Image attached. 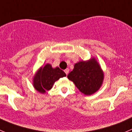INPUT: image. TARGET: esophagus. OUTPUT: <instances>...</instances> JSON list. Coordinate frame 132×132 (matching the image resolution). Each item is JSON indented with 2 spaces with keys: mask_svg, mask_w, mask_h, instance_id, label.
Listing matches in <instances>:
<instances>
[{
  "mask_svg": "<svg viewBox=\"0 0 132 132\" xmlns=\"http://www.w3.org/2000/svg\"><path fill=\"white\" fill-rule=\"evenodd\" d=\"M64 72H65V73H66V75L68 74V73H69V69L68 68L66 69V70H64Z\"/></svg>",
  "mask_w": 132,
  "mask_h": 132,
  "instance_id": "1",
  "label": "esophagus"
}]
</instances>
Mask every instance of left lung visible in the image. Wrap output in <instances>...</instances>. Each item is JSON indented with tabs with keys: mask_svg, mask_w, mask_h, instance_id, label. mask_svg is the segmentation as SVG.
Returning <instances> with one entry per match:
<instances>
[{
	"mask_svg": "<svg viewBox=\"0 0 132 132\" xmlns=\"http://www.w3.org/2000/svg\"><path fill=\"white\" fill-rule=\"evenodd\" d=\"M68 78L73 81L77 88L85 95H91L99 90L103 80V73L94 58L80 61L68 73Z\"/></svg>",
	"mask_w": 132,
	"mask_h": 132,
	"instance_id": "1",
	"label": "left lung"
}]
</instances>
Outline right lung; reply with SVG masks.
<instances>
[{"label":"right lung","mask_w":132,"mask_h":132,"mask_svg":"<svg viewBox=\"0 0 132 132\" xmlns=\"http://www.w3.org/2000/svg\"><path fill=\"white\" fill-rule=\"evenodd\" d=\"M65 76L66 73L59 67L53 68L51 64H47L36 73L33 78V86L37 91L44 94L52 88L55 81Z\"/></svg>","instance_id":"right-lung-1"}]
</instances>
